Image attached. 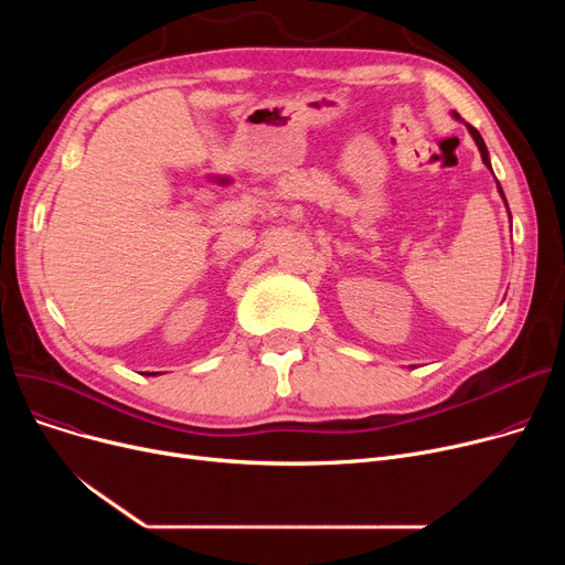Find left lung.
<instances>
[{
    "instance_id": "obj_1",
    "label": "left lung",
    "mask_w": 565,
    "mask_h": 565,
    "mask_svg": "<svg viewBox=\"0 0 565 565\" xmlns=\"http://www.w3.org/2000/svg\"><path fill=\"white\" fill-rule=\"evenodd\" d=\"M469 128V132H471V137H473V141H477V146H479V151H481V158H483V162L490 167V158H488V148H486V141H483V137L479 135V130L477 128H471V126H467ZM490 171H492V167H490ZM497 188H499V192H501V196H503V190H501V185L497 183ZM507 201V199H503Z\"/></svg>"
}]
</instances>
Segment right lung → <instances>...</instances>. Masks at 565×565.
I'll use <instances>...</instances> for the list:
<instances>
[{
  "instance_id": "obj_1",
  "label": "right lung",
  "mask_w": 565,
  "mask_h": 565,
  "mask_svg": "<svg viewBox=\"0 0 565 565\" xmlns=\"http://www.w3.org/2000/svg\"><path fill=\"white\" fill-rule=\"evenodd\" d=\"M151 375H156V373H151Z\"/></svg>"
}]
</instances>
